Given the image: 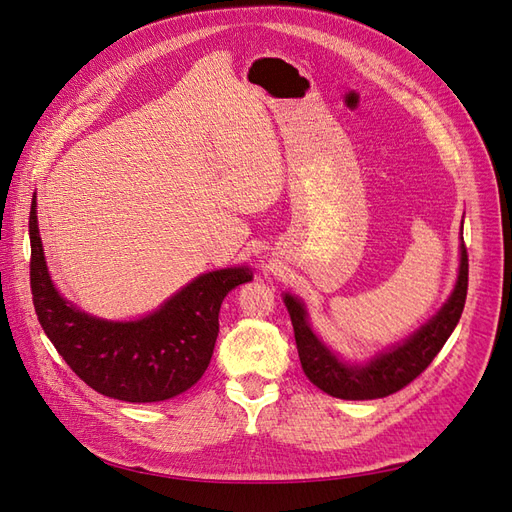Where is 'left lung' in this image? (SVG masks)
<instances>
[{
	"mask_svg": "<svg viewBox=\"0 0 512 512\" xmlns=\"http://www.w3.org/2000/svg\"><path fill=\"white\" fill-rule=\"evenodd\" d=\"M459 275L455 290L442 305L440 312L423 324L404 344L382 352L367 363H346L324 346L316 333L309 329L307 312L301 299L284 294V303L292 320L294 339L301 367L309 382L320 391L339 399H378L393 395L408 386L429 367L446 339L455 331L468 294V250L461 239L459 245Z\"/></svg>",
	"mask_w": 512,
	"mask_h": 512,
	"instance_id": "1",
	"label": "left lung"
}]
</instances>
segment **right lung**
Masks as SVG:
<instances>
[{
    "mask_svg": "<svg viewBox=\"0 0 512 512\" xmlns=\"http://www.w3.org/2000/svg\"><path fill=\"white\" fill-rule=\"evenodd\" d=\"M29 241V280L46 337L87 386L130 404L170 399L200 380L218 339L224 297L252 280L247 267L203 273L153 314L113 322L81 312L53 286L38 232L36 194L29 211Z\"/></svg>",
    "mask_w": 512,
    "mask_h": 512,
    "instance_id": "1",
    "label": "right lung"
}]
</instances>
